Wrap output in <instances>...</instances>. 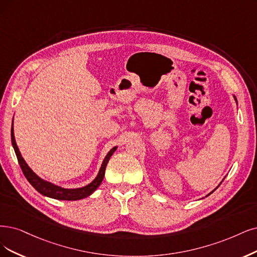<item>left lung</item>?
<instances>
[{
	"mask_svg": "<svg viewBox=\"0 0 257 257\" xmlns=\"http://www.w3.org/2000/svg\"><path fill=\"white\" fill-rule=\"evenodd\" d=\"M234 99H235V100H236V102H237V99H236V97H235V96H234ZM223 180H224V178H223ZM219 185H220V184H219ZM219 185H218V186H217V187H216V188H215V189H214V191H213V192H211V193H210V194H208V195H207V196H210V195H211V194H212V193H214V192H215V191H216V189H217V188H218V187H219ZM207 196H206V197H207Z\"/></svg>",
	"mask_w": 257,
	"mask_h": 257,
	"instance_id": "obj_1",
	"label": "left lung"
}]
</instances>
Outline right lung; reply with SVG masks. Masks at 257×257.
Returning a JSON list of instances; mask_svg holds the SVG:
<instances>
[{
	"label": "right lung",
	"mask_w": 257,
	"mask_h": 257,
	"mask_svg": "<svg viewBox=\"0 0 257 257\" xmlns=\"http://www.w3.org/2000/svg\"><path fill=\"white\" fill-rule=\"evenodd\" d=\"M13 125H14V120H13ZM12 144L15 149L18 162H19V164H20V167L22 169L25 178L27 179V181L30 182L37 189V191L40 194H42L43 196L57 199V200H68V201L80 200V199L88 197L96 191L97 187L102 182L103 177H104V172H106V166L109 162V160H110L111 156L114 154V151H115L117 148V146L113 147L107 154L106 158H104L102 161V164L100 166V169H99L96 178H95L91 183H89L88 185H85L83 187H79V188H63L61 186L55 185L49 181H45V180L41 179L39 176H37L33 172L30 166L26 164L24 159L21 156L20 150H19V148L17 146L13 126H12Z\"/></svg>",
	"instance_id": "right-lung-1"
}]
</instances>
